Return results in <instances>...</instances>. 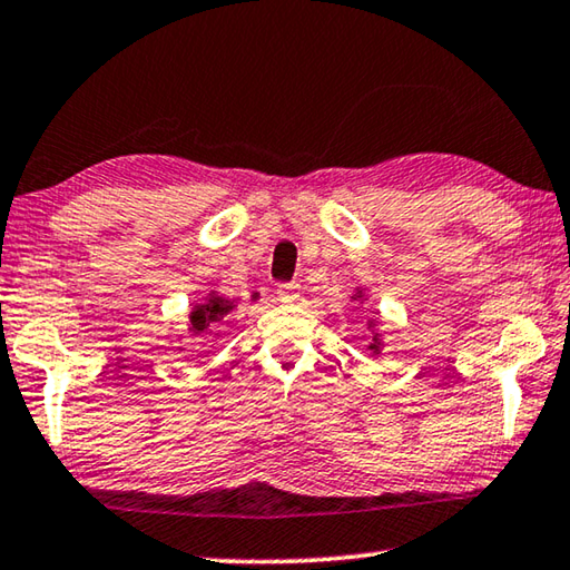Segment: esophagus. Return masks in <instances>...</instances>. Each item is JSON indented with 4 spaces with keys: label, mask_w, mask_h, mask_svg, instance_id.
Returning <instances> with one entry per match:
<instances>
[{
    "label": "esophagus",
    "mask_w": 570,
    "mask_h": 570,
    "mask_svg": "<svg viewBox=\"0 0 570 570\" xmlns=\"http://www.w3.org/2000/svg\"><path fill=\"white\" fill-rule=\"evenodd\" d=\"M277 297L283 303H295L297 297H301V285L297 283H285V285H279L277 287Z\"/></svg>",
    "instance_id": "1"
}]
</instances>
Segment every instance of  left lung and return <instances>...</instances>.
Returning a JSON list of instances; mask_svg holds the SVG:
<instances>
[{
	"instance_id": "1",
	"label": "left lung",
	"mask_w": 570,
	"mask_h": 570,
	"mask_svg": "<svg viewBox=\"0 0 570 570\" xmlns=\"http://www.w3.org/2000/svg\"><path fill=\"white\" fill-rule=\"evenodd\" d=\"M351 301H357L361 303L363 311H367L365 303H367V295L361 285L355 287V293L351 295ZM373 313V311H371ZM367 331H371V345H367V351H371L373 355H381L383 347H385V341H383V333H381V325H377L375 317H367Z\"/></svg>"
}]
</instances>
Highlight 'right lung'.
I'll use <instances>...</instances> for the list:
<instances>
[{
  "mask_svg": "<svg viewBox=\"0 0 570 570\" xmlns=\"http://www.w3.org/2000/svg\"><path fill=\"white\" fill-rule=\"evenodd\" d=\"M257 293H253L249 301H255ZM239 301H233V297L219 295L217 291H207L199 301L193 305V311L187 315V333L189 337H205L215 331L217 325L225 323L227 315H233L237 311ZM183 351V347H177Z\"/></svg>",
  "mask_w": 570,
  "mask_h": 570,
  "instance_id": "1",
  "label": "right lung"
}]
</instances>
